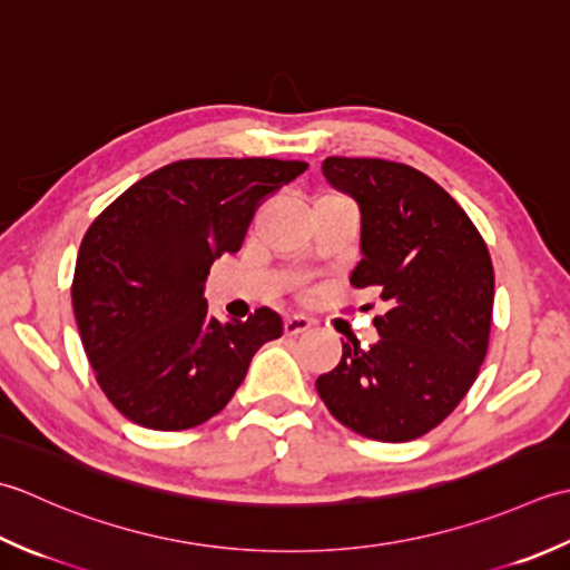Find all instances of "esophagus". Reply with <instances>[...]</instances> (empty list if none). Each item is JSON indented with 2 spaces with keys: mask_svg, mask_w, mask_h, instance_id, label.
Here are the masks:
<instances>
[{
  "mask_svg": "<svg viewBox=\"0 0 570 570\" xmlns=\"http://www.w3.org/2000/svg\"><path fill=\"white\" fill-rule=\"evenodd\" d=\"M312 327V320L305 315H289L285 317V334L287 336H297L302 332H307Z\"/></svg>",
  "mask_w": 570,
  "mask_h": 570,
  "instance_id": "34e87169",
  "label": "esophagus"
}]
</instances>
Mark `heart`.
<instances>
[{
	"label": "heart",
	"mask_w": 570,
	"mask_h": 570,
	"mask_svg": "<svg viewBox=\"0 0 570 570\" xmlns=\"http://www.w3.org/2000/svg\"><path fill=\"white\" fill-rule=\"evenodd\" d=\"M320 202H344V199H340V196H332V194H327V196H322Z\"/></svg>",
	"instance_id": "heart-1"
}]
</instances>
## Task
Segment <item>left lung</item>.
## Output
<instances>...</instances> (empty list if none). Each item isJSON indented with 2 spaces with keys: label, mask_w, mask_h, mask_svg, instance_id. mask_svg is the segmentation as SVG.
<instances>
[{
  "label": "left lung",
  "mask_w": 570,
  "mask_h": 570,
  "mask_svg": "<svg viewBox=\"0 0 570 570\" xmlns=\"http://www.w3.org/2000/svg\"><path fill=\"white\" fill-rule=\"evenodd\" d=\"M322 174L362 214L350 283L386 305L379 342H342L317 379L330 413L354 433L409 443L455 411L490 344L494 271L480 230L423 171L368 157H327Z\"/></svg>",
  "instance_id": "8db88e82"
}]
</instances>
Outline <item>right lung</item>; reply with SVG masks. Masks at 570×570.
<instances>
[{
  "instance_id": "obj_1",
  "label": "right lung",
  "mask_w": 570,
  "mask_h": 570,
  "mask_svg": "<svg viewBox=\"0 0 570 570\" xmlns=\"http://www.w3.org/2000/svg\"><path fill=\"white\" fill-rule=\"evenodd\" d=\"M307 169L283 159H181L92 220L73 273L80 342L110 403L149 431H187L226 409L277 312L208 315L206 275L240 248L258 208Z\"/></svg>"
}]
</instances>
